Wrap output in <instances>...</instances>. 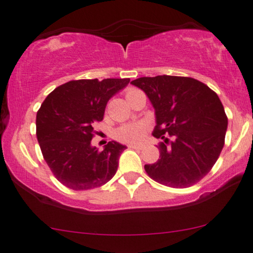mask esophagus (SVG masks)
I'll return each mask as SVG.
<instances>
[{"label":"esophagus","mask_w":253,"mask_h":253,"mask_svg":"<svg viewBox=\"0 0 253 253\" xmlns=\"http://www.w3.org/2000/svg\"><path fill=\"white\" fill-rule=\"evenodd\" d=\"M128 148H130V149H142L143 146L142 144H129Z\"/></svg>","instance_id":"obj_1"}]
</instances>
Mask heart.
Returning a JSON list of instances; mask_svg holds the SVG:
<instances>
[{"label": "heart", "mask_w": 253, "mask_h": 253, "mask_svg": "<svg viewBox=\"0 0 253 253\" xmlns=\"http://www.w3.org/2000/svg\"><path fill=\"white\" fill-rule=\"evenodd\" d=\"M136 89H128L126 96ZM148 132V125L146 123H129L120 126L114 133V137L123 143H139L146 136Z\"/></svg>", "instance_id": "1"}]
</instances>
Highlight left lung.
Listing matches in <instances>:
<instances>
[{
	"label": "left lung",
	"instance_id": "1",
	"mask_svg": "<svg viewBox=\"0 0 253 253\" xmlns=\"http://www.w3.org/2000/svg\"><path fill=\"white\" fill-rule=\"evenodd\" d=\"M130 83L153 104V135L163 140L156 163L144 166L148 176L174 188L197 184L211 170L224 146L228 118L218 96L192 77L160 75Z\"/></svg>",
	"mask_w": 253,
	"mask_h": 253
}]
</instances>
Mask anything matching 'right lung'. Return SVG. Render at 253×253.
<instances>
[{"mask_svg":"<svg viewBox=\"0 0 253 253\" xmlns=\"http://www.w3.org/2000/svg\"><path fill=\"white\" fill-rule=\"evenodd\" d=\"M128 83L129 79L69 81L42 102L37 112V139L47 166L66 187L90 190L116 174L126 147L111 141L99 151L91 140L109 99Z\"/></svg>","mask_w":253,"mask_h":253,"instance_id":"1","label":"right lung"}]
</instances>
